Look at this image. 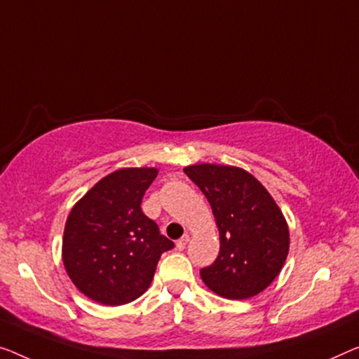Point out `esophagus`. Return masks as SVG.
<instances>
[{
  "label": "esophagus",
  "mask_w": 359,
  "mask_h": 359,
  "mask_svg": "<svg viewBox=\"0 0 359 359\" xmlns=\"http://www.w3.org/2000/svg\"><path fill=\"white\" fill-rule=\"evenodd\" d=\"M189 240H190L189 235H184V237L177 240V243H175V247H177V250H180V251H182V250H185L187 243H189Z\"/></svg>",
  "instance_id": "obj_1"
}]
</instances>
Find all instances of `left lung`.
Returning <instances> with one entry per match:
<instances>
[{
  "instance_id": "1",
  "label": "left lung",
  "mask_w": 359,
  "mask_h": 359,
  "mask_svg": "<svg viewBox=\"0 0 359 359\" xmlns=\"http://www.w3.org/2000/svg\"><path fill=\"white\" fill-rule=\"evenodd\" d=\"M210 201L219 229V255L200 276L219 297L258 295L279 276L290 235L285 217L259 180L233 165L195 164L184 169Z\"/></svg>"
}]
</instances>
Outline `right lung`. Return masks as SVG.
<instances>
[{
  "instance_id": "add662e5",
  "label": "right lung",
  "mask_w": 359,
  "mask_h": 359,
  "mask_svg": "<svg viewBox=\"0 0 359 359\" xmlns=\"http://www.w3.org/2000/svg\"><path fill=\"white\" fill-rule=\"evenodd\" d=\"M154 168H127L101 179L69 212L62 263L80 292L93 302L119 306L148 290L164 251L174 242L142 211L156 179Z\"/></svg>"
}]
</instances>
